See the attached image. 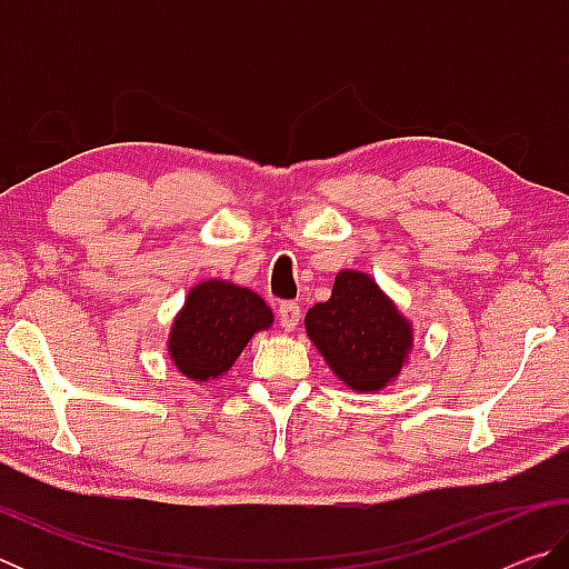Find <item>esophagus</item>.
<instances>
[{"label": "esophagus", "instance_id": "esophagus-1", "mask_svg": "<svg viewBox=\"0 0 569 569\" xmlns=\"http://www.w3.org/2000/svg\"><path fill=\"white\" fill-rule=\"evenodd\" d=\"M278 319H281V326L286 331H296L298 323H301V306L296 301H286L278 308Z\"/></svg>", "mask_w": 569, "mask_h": 569}]
</instances>
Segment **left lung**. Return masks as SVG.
I'll use <instances>...</instances> for the list:
<instances>
[{
  "mask_svg": "<svg viewBox=\"0 0 569 569\" xmlns=\"http://www.w3.org/2000/svg\"><path fill=\"white\" fill-rule=\"evenodd\" d=\"M306 333L351 391L377 393L407 369L413 326L369 273L346 268L331 298L306 313Z\"/></svg>",
  "mask_w": 569,
  "mask_h": 569,
  "instance_id": "1",
  "label": "left lung"
}]
</instances>
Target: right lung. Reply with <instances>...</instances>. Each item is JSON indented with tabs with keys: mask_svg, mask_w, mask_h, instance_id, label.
<instances>
[{
	"mask_svg": "<svg viewBox=\"0 0 569 569\" xmlns=\"http://www.w3.org/2000/svg\"><path fill=\"white\" fill-rule=\"evenodd\" d=\"M271 326V306L256 291L223 278H208L190 288L172 319L168 356L186 379L210 383L226 377L248 341Z\"/></svg>",
	"mask_w": 569,
	"mask_h": 569,
	"instance_id": "obj_1",
	"label": "right lung"
}]
</instances>
